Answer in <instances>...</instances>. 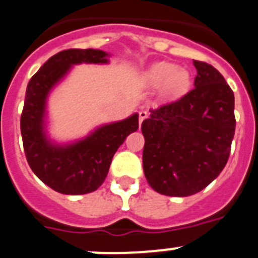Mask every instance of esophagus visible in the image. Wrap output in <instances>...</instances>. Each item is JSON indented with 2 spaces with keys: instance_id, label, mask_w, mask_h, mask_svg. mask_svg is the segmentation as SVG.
Listing matches in <instances>:
<instances>
[{
  "instance_id": "esophagus-1",
  "label": "esophagus",
  "mask_w": 258,
  "mask_h": 258,
  "mask_svg": "<svg viewBox=\"0 0 258 258\" xmlns=\"http://www.w3.org/2000/svg\"><path fill=\"white\" fill-rule=\"evenodd\" d=\"M149 117V111H146V109H142L140 111V124H142V121L145 118Z\"/></svg>"
}]
</instances>
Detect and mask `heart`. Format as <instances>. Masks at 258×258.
Instances as JSON below:
<instances>
[{
	"label": "heart",
	"mask_w": 258,
	"mask_h": 258,
	"mask_svg": "<svg viewBox=\"0 0 258 258\" xmlns=\"http://www.w3.org/2000/svg\"><path fill=\"white\" fill-rule=\"evenodd\" d=\"M190 71L175 67L173 63L157 61L146 68L140 76V84L145 89L159 88L161 102H173L184 95L191 86Z\"/></svg>",
	"instance_id": "heart-1"
}]
</instances>
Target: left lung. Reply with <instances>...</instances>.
<instances>
[{
  "label": "left lung",
  "mask_w": 258,
  "mask_h": 258,
  "mask_svg": "<svg viewBox=\"0 0 258 258\" xmlns=\"http://www.w3.org/2000/svg\"><path fill=\"white\" fill-rule=\"evenodd\" d=\"M194 89L150 109L143 120V172L156 192L190 197L206 188L229 160L235 133L234 93L222 75L194 60Z\"/></svg>",
  "instance_id": "left-lung-1"
}]
</instances>
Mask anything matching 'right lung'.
Masks as SVG:
<instances>
[{"mask_svg": "<svg viewBox=\"0 0 258 258\" xmlns=\"http://www.w3.org/2000/svg\"><path fill=\"white\" fill-rule=\"evenodd\" d=\"M108 54L95 49H68L52 55L29 80L20 117L23 147L31 169L56 192L83 195L106 179L112 157L125 138L138 129V115L102 125L86 138L55 145L45 132V108L51 90L74 64L107 63Z\"/></svg>", "mask_w": 258, "mask_h": 258, "instance_id": "1", "label": "right lung"}]
</instances>
